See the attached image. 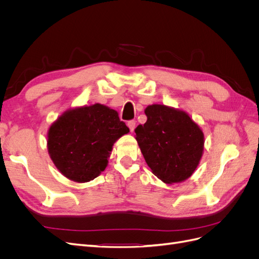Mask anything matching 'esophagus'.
<instances>
[{
    "label": "esophagus",
    "instance_id": "34e87169",
    "mask_svg": "<svg viewBox=\"0 0 259 259\" xmlns=\"http://www.w3.org/2000/svg\"><path fill=\"white\" fill-rule=\"evenodd\" d=\"M127 126H128L130 131H131V132H133V131L135 130V126H136V122H135L134 120H131V121H128V122H127Z\"/></svg>",
    "mask_w": 259,
    "mask_h": 259
}]
</instances>
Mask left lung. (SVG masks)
Instances as JSON below:
<instances>
[{
    "label": "left lung",
    "mask_w": 259,
    "mask_h": 259,
    "mask_svg": "<svg viewBox=\"0 0 259 259\" xmlns=\"http://www.w3.org/2000/svg\"><path fill=\"white\" fill-rule=\"evenodd\" d=\"M147 122L135 128L136 140L152 173L165 184L182 183L198 167L204 134L185 111L164 105L145 109Z\"/></svg>",
    "instance_id": "8db88e82"
}]
</instances>
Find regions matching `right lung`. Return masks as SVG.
Segmentation results:
<instances>
[{"label": "right lung", "mask_w": 259, "mask_h": 259, "mask_svg": "<svg viewBox=\"0 0 259 259\" xmlns=\"http://www.w3.org/2000/svg\"><path fill=\"white\" fill-rule=\"evenodd\" d=\"M128 132L117 112L107 106L70 109L51 125L49 153L62 175L88 183L105 170L113 144Z\"/></svg>", "instance_id": "add662e5"}]
</instances>
